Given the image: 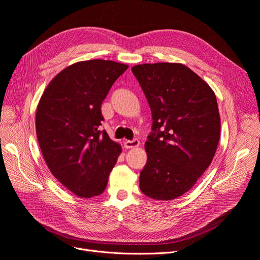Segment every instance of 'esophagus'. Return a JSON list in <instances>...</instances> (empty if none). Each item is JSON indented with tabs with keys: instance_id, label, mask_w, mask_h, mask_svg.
I'll list each match as a JSON object with an SVG mask.
<instances>
[{
	"instance_id": "obj_1",
	"label": "esophagus",
	"mask_w": 260,
	"mask_h": 260,
	"mask_svg": "<svg viewBox=\"0 0 260 260\" xmlns=\"http://www.w3.org/2000/svg\"><path fill=\"white\" fill-rule=\"evenodd\" d=\"M139 145H140V141L138 139L124 141V147L125 148H135V147H138Z\"/></svg>"
}]
</instances>
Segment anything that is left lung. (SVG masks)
Listing matches in <instances>:
<instances>
[{
	"label": "left lung",
	"instance_id": "8db88e82",
	"mask_svg": "<svg viewBox=\"0 0 260 260\" xmlns=\"http://www.w3.org/2000/svg\"><path fill=\"white\" fill-rule=\"evenodd\" d=\"M131 70L153 118L140 188L154 200H175L191 190L217 151L216 95L201 77L179 62L137 65Z\"/></svg>",
	"mask_w": 260,
	"mask_h": 260
}]
</instances>
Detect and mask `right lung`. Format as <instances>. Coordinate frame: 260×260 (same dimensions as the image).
<instances>
[{"label":"right lung","instance_id":"add662e5","mask_svg":"<svg viewBox=\"0 0 260 260\" xmlns=\"http://www.w3.org/2000/svg\"><path fill=\"white\" fill-rule=\"evenodd\" d=\"M128 65L78 61L54 77L39 102L37 138L52 175L70 192L91 199L104 192L121 146L101 131V105Z\"/></svg>","mask_w":260,"mask_h":260}]
</instances>
